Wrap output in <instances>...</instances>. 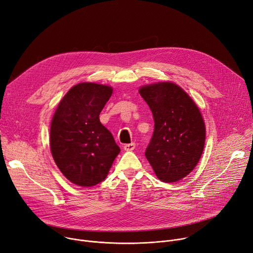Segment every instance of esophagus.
Wrapping results in <instances>:
<instances>
[{"mask_svg": "<svg viewBox=\"0 0 253 253\" xmlns=\"http://www.w3.org/2000/svg\"><path fill=\"white\" fill-rule=\"evenodd\" d=\"M124 149L126 150V151H130V150H133L134 148H135V143H128V144H125L124 146Z\"/></svg>", "mask_w": 253, "mask_h": 253, "instance_id": "esophagus-1", "label": "esophagus"}]
</instances>
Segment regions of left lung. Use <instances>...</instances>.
Instances as JSON below:
<instances>
[{"label":"left lung","mask_w":253,"mask_h":253,"mask_svg":"<svg viewBox=\"0 0 253 253\" xmlns=\"http://www.w3.org/2000/svg\"><path fill=\"white\" fill-rule=\"evenodd\" d=\"M139 93L155 120L145 157L161 181L177 182L192 172L203 155L204 118L193 99L175 83L149 84Z\"/></svg>","instance_id":"8db88e82"}]
</instances>
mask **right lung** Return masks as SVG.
I'll return each mask as SVG.
<instances>
[{
    "instance_id": "obj_1",
    "label": "right lung",
    "mask_w": 253,
    "mask_h": 253,
    "mask_svg": "<svg viewBox=\"0 0 253 253\" xmlns=\"http://www.w3.org/2000/svg\"><path fill=\"white\" fill-rule=\"evenodd\" d=\"M113 93L103 84L82 82L61 99L50 124L49 143L63 175L82 187L105 180L120 153L99 114Z\"/></svg>"
}]
</instances>
